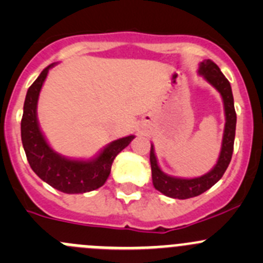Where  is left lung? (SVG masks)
I'll list each match as a JSON object with an SVG mask.
<instances>
[{
    "label": "left lung",
    "mask_w": 263,
    "mask_h": 263,
    "mask_svg": "<svg viewBox=\"0 0 263 263\" xmlns=\"http://www.w3.org/2000/svg\"><path fill=\"white\" fill-rule=\"evenodd\" d=\"M198 73L203 76V79L220 92L222 103H224L225 127L224 135H222L221 150H220L217 163L215 164V166L209 173L197 177V178H178V177H172L164 173L160 166L158 165L153 145H151L150 150V164L154 187L163 195L172 198H178V200L196 197V196L201 195L209 188L213 187L215 183L219 182L222 174L227 171L230 160H232L233 148H234L237 115H235L234 99H233L230 82L222 75L216 63H214L211 60H205L200 63Z\"/></svg>",
    "instance_id": "left-lung-1"
}]
</instances>
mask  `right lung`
<instances>
[{
    "mask_svg": "<svg viewBox=\"0 0 263 263\" xmlns=\"http://www.w3.org/2000/svg\"><path fill=\"white\" fill-rule=\"evenodd\" d=\"M44 68L28 89L21 119V141L34 173L63 193H85L102 187L108 179L116 156L135 139L134 135L115 140L90 160L68 159L55 153L42 134L36 118L39 92L50 67Z\"/></svg>",
    "mask_w": 263,
    "mask_h": 263,
    "instance_id": "1",
    "label": "right lung"
}]
</instances>
